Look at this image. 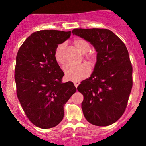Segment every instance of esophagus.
Listing matches in <instances>:
<instances>
[{"instance_id": "34e87169", "label": "esophagus", "mask_w": 146, "mask_h": 146, "mask_svg": "<svg viewBox=\"0 0 146 146\" xmlns=\"http://www.w3.org/2000/svg\"><path fill=\"white\" fill-rule=\"evenodd\" d=\"M73 83H74L75 87H76V88H77V87L79 85V84H80V81H74L73 82Z\"/></svg>"}]
</instances>
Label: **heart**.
Listing matches in <instances>:
<instances>
[{"instance_id": "b5f03b06", "label": "heart", "mask_w": 146, "mask_h": 146, "mask_svg": "<svg viewBox=\"0 0 146 146\" xmlns=\"http://www.w3.org/2000/svg\"><path fill=\"white\" fill-rule=\"evenodd\" d=\"M73 44L80 53L83 54H86L90 48L89 42L82 39H75L73 41ZM64 48L65 44H61L58 45L54 52V58L56 61L59 64H64L65 62L64 56ZM85 58L89 61H93L95 59V56L92 53L86 54ZM64 71L65 77L67 80L78 81L89 76L90 73V69L85 65H79V66L67 65L64 67Z\"/></svg>"}]
</instances>
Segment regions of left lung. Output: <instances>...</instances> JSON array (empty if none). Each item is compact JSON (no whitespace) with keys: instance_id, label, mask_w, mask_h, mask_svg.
I'll use <instances>...</instances> for the list:
<instances>
[{"instance_id":"1","label":"left lung","mask_w":146,"mask_h":146,"mask_svg":"<svg viewBox=\"0 0 146 146\" xmlns=\"http://www.w3.org/2000/svg\"><path fill=\"white\" fill-rule=\"evenodd\" d=\"M72 32L90 42L98 53L92 75L77 88L84 98L82 112L92 124L110 126L124 113L133 85L127 48L110 29L77 28Z\"/></svg>"}]
</instances>
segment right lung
<instances>
[{"mask_svg": "<svg viewBox=\"0 0 146 146\" xmlns=\"http://www.w3.org/2000/svg\"><path fill=\"white\" fill-rule=\"evenodd\" d=\"M70 34L54 29L34 32L16 56L17 96L29 120L42 129L54 127L62 121L65 104L76 92L73 82H62L64 73L54 58L56 47Z\"/></svg>", "mask_w": 146, "mask_h": 146, "instance_id": "1", "label": "right lung"}]
</instances>
